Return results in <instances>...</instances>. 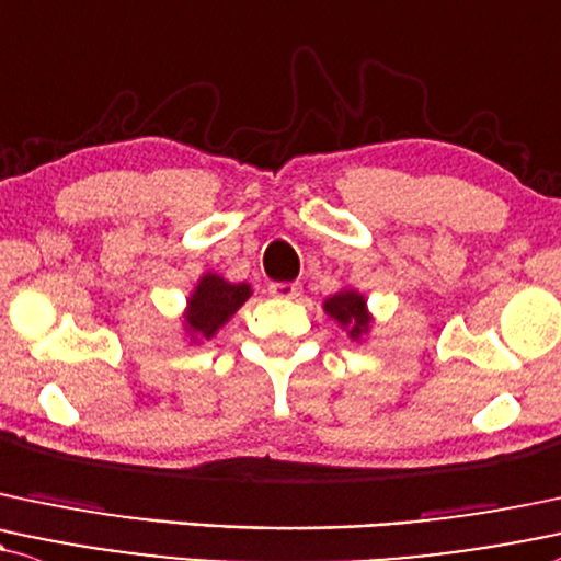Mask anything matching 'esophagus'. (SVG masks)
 Here are the masks:
<instances>
[{
    "instance_id": "esophagus-1",
    "label": "esophagus",
    "mask_w": 561,
    "mask_h": 561,
    "mask_svg": "<svg viewBox=\"0 0 561 561\" xmlns=\"http://www.w3.org/2000/svg\"><path fill=\"white\" fill-rule=\"evenodd\" d=\"M300 285L298 282H272L268 285V293L274 295V298H282V300H295L300 295Z\"/></svg>"
}]
</instances>
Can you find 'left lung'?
Listing matches in <instances>:
<instances>
[{"label": "left lung", "mask_w": 561, "mask_h": 561, "mask_svg": "<svg viewBox=\"0 0 561 561\" xmlns=\"http://www.w3.org/2000/svg\"><path fill=\"white\" fill-rule=\"evenodd\" d=\"M323 310H327L342 329H347V334L353 336V340H360L363 334H368L370 321H374L368 313L366 298H363L360 293H355V289H342V293L327 298Z\"/></svg>", "instance_id": "left-lung-1"}]
</instances>
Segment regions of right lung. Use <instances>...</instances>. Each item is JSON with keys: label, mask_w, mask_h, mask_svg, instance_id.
<instances>
[{"label": "right lung", "mask_w": 561, "mask_h": 561, "mask_svg": "<svg viewBox=\"0 0 561 561\" xmlns=\"http://www.w3.org/2000/svg\"><path fill=\"white\" fill-rule=\"evenodd\" d=\"M251 295L253 289L245 282L232 285L211 272L201 276L185 308V329L191 340H211Z\"/></svg>", "instance_id": "obj_1"}]
</instances>
